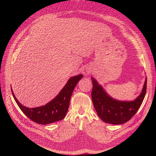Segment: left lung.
I'll return each instance as SVG.
<instances>
[{"label": "left lung", "instance_id": "8db88e82", "mask_svg": "<svg viewBox=\"0 0 156 156\" xmlns=\"http://www.w3.org/2000/svg\"><path fill=\"white\" fill-rule=\"evenodd\" d=\"M91 79L93 85L91 97L94 108L98 116L106 123L117 125L127 122L138 111L146 94L147 78L141 94L132 101H120L112 98L94 78Z\"/></svg>", "mask_w": 156, "mask_h": 156}]
</instances>
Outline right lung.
Masks as SVG:
<instances>
[{
  "label": "right lung",
  "instance_id": "right-lung-1",
  "mask_svg": "<svg viewBox=\"0 0 156 156\" xmlns=\"http://www.w3.org/2000/svg\"><path fill=\"white\" fill-rule=\"evenodd\" d=\"M83 75L79 74L71 77L59 94L45 106L35 108H28L19 103L12 90V95L22 111L30 119L40 124H48L64 119L68 109L70 98L78 82Z\"/></svg>",
  "mask_w": 156,
  "mask_h": 156
}]
</instances>
